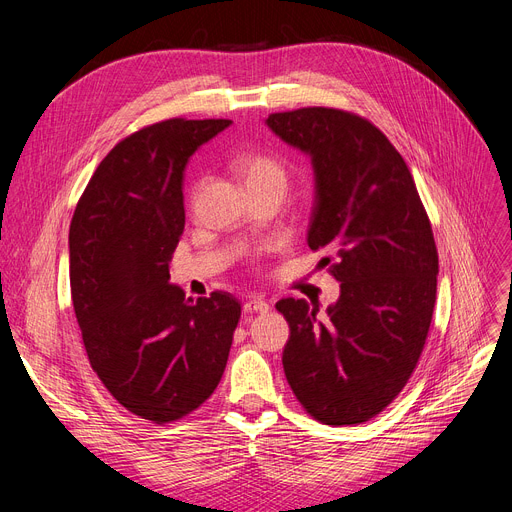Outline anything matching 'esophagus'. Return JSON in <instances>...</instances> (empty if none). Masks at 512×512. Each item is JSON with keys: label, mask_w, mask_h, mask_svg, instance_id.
<instances>
[{"label": "esophagus", "mask_w": 512, "mask_h": 512, "mask_svg": "<svg viewBox=\"0 0 512 512\" xmlns=\"http://www.w3.org/2000/svg\"><path fill=\"white\" fill-rule=\"evenodd\" d=\"M245 311L247 313H267V311H270V303L263 301L261 297H253L245 303Z\"/></svg>", "instance_id": "34e87169"}]
</instances>
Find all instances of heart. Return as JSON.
I'll return each instance as SVG.
<instances>
[{
  "label": "heart",
  "mask_w": 512,
  "mask_h": 512,
  "mask_svg": "<svg viewBox=\"0 0 512 512\" xmlns=\"http://www.w3.org/2000/svg\"><path fill=\"white\" fill-rule=\"evenodd\" d=\"M238 170L245 176L247 186L251 188H280L286 191L288 172L282 161L265 153H249L238 159Z\"/></svg>",
  "instance_id": "b5f03b06"
}]
</instances>
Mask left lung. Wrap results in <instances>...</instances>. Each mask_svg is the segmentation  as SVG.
Wrapping results in <instances>:
<instances>
[{
	"label": "left lung",
	"instance_id": "8db88e82",
	"mask_svg": "<svg viewBox=\"0 0 512 512\" xmlns=\"http://www.w3.org/2000/svg\"><path fill=\"white\" fill-rule=\"evenodd\" d=\"M265 124L311 157L315 205L307 242L324 249L340 297L282 299L290 338L282 363L305 411L326 425L382 413L407 386L432 324L438 251L405 159L369 120L301 107Z\"/></svg>",
	"mask_w": 512,
	"mask_h": 512
}]
</instances>
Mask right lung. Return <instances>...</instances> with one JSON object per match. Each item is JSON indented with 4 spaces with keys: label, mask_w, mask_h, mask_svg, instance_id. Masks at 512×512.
<instances>
[{
    "label": "right lung",
    "mask_w": 512,
    "mask_h": 512,
    "mask_svg": "<svg viewBox=\"0 0 512 512\" xmlns=\"http://www.w3.org/2000/svg\"><path fill=\"white\" fill-rule=\"evenodd\" d=\"M230 120L172 118L120 141L70 224V292L85 351L120 405L153 423L199 409L226 369L240 303L170 284L184 230V168Z\"/></svg>",
    "instance_id": "right-lung-1"
}]
</instances>
